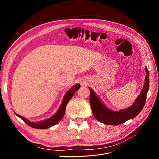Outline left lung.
Segmentation results:
<instances>
[{
	"label": "left lung",
	"instance_id": "obj_1",
	"mask_svg": "<svg viewBox=\"0 0 159 159\" xmlns=\"http://www.w3.org/2000/svg\"><path fill=\"white\" fill-rule=\"evenodd\" d=\"M145 70L147 76L143 89L134 103L131 107L126 109H123L119 111H114L108 109L103 105L97 95L95 94L93 91L89 88L90 91L89 102L94 117L99 121L109 125H118L119 124L127 121L130 119L135 117L141 111L145 105L149 88L148 71L147 68H145Z\"/></svg>",
	"mask_w": 159,
	"mask_h": 159
}]
</instances>
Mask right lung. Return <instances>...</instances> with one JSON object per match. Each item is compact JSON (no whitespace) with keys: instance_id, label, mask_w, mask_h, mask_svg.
<instances>
[{"instance_id":"add662e5","label":"right lung","mask_w":159,"mask_h":159,"mask_svg":"<svg viewBox=\"0 0 159 159\" xmlns=\"http://www.w3.org/2000/svg\"><path fill=\"white\" fill-rule=\"evenodd\" d=\"M80 88V85L76 84V85H74L71 89H70L68 91H67V93H66L64 98L63 102H62V103L61 104L58 111H57V113L54 115V116H52V117H50L48 119L44 120V121H39L38 123H33V122L29 121L26 119L22 117V116H20V115H17V116L20 117L22 120H23V121H25L28 125H29L30 127H31L32 128L44 129H47V128H49L50 127L54 126L56 124L58 123L62 119V117H64L67 104H68L70 99L71 98L72 96L74 95L75 91H78Z\"/></svg>"}]
</instances>
